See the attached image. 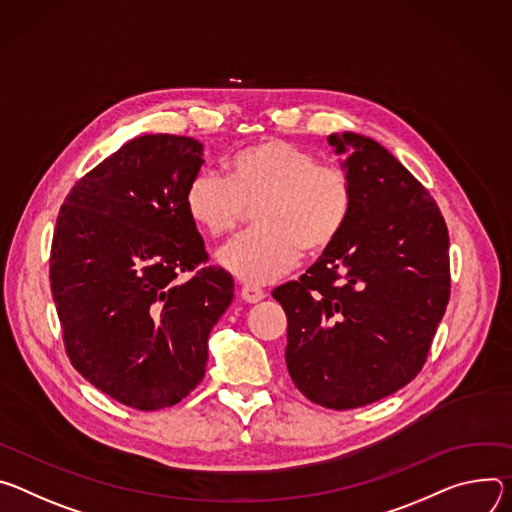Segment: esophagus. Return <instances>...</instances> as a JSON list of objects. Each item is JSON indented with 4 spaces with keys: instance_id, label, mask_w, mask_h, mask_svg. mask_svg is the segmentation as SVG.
<instances>
[{
    "instance_id": "obj_1",
    "label": "esophagus",
    "mask_w": 512,
    "mask_h": 512,
    "mask_svg": "<svg viewBox=\"0 0 512 512\" xmlns=\"http://www.w3.org/2000/svg\"><path fill=\"white\" fill-rule=\"evenodd\" d=\"M240 295H242V299H244L246 303H258V301H262V299L266 297L264 291L258 289V287H254V285H244L242 291H240Z\"/></svg>"
}]
</instances>
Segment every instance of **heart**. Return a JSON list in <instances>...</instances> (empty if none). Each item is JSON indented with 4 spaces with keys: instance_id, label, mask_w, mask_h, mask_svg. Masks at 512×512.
<instances>
[{
    "instance_id": "obj_1",
    "label": "heart",
    "mask_w": 512,
    "mask_h": 512,
    "mask_svg": "<svg viewBox=\"0 0 512 512\" xmlns=\"http://www.w3.org/2000/svg\"><path fill=\"white\" fill-rule=\"evenodd\" d=\"M254 207L256 227L217 250V262L248 285L289 272L301 252L317 256L342 236L354 209L348 170L289 140L268 138L236 150L223 177L195 175L185 189V211L209 238H219Z\"/></svg>"
}]
</instances>
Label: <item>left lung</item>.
Here are the masks:
<instances>
[{
    "label": "left lung",
    "mask_w": 512,
    "mask_h": 512,
    "mask_svg": "<svg viewBox=\"0 0 512 512\" xmlns=\"http://www.w3.org/2000/svg\"><path fill=\"white\" fill-rule=\"evenodd\" d=\"M354 183L352 217L299 278L272 291L287 313V368L315 405L376 403L423 368L449 301V236L429 191L372 138L331 134Z\"/></svg>",
    "instance_id": "obj_1"
}]
</instances>
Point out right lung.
<instances>
[{"mask_svg": "<svg viewBox=\"0 0 512 512\" xmlns=\"http://www.w3.org/2000/svg\"><path fill=\"white\" fill-rule=\"evenodd\" d=\"M201 164L195 138L138 136L79 179L56 217L50 291L67 356L138 411L173 407L203 380L209 331L234 299L185 211Z\"/></svg>", "mask_w": 512, "mask_h": 512, "instance_id": "1", "label": "right lung"}]
</instances>
